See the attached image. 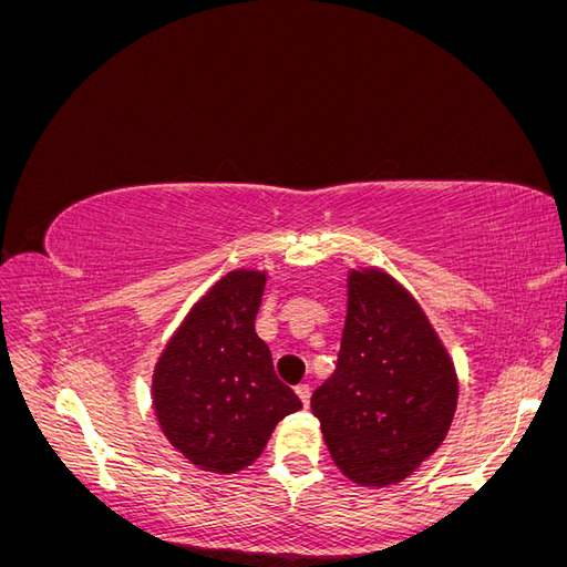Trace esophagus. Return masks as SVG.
<instances>
[{
	"label": "esophagus",
	"instance_id": "obj_1",
	"mask_svg": "<svg viewBox=\"0 0 567 567\" xmlns=\"http://www.w3.org/2000/svg\"><path fill=\"white\" fill-rule=\"evenodd\" d=\"M296 394L300 398L302 406H310V398H312V388H310V385H307V383L296 385Z\"/></svg>",
	"mask_w": 567,
	"mask_h": 567
}]
</instances>
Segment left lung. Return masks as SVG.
I'll use <instances>...</instances> for the list:
<instances>
[{
	"label": "left lung",
	"mask_w": 567,
	"mask_h": 567,
	"mask_svg": "<svg viewBox=\"0 0 567 567\" xmlns=\"http://www.w3.org/2000/svg\"><path fill=\"white\" fill-rule=\"evenodd\" d=\"M336 371L312 411L336 466L359 485H392L447 435L456 373L431 321L383 271L350 274Z\"/></svg>",
	"instance_id": "1"
}]
</instances>
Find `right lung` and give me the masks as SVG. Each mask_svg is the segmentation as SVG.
I'll return each instance as SVG.
<instances>
[{
    "label": "right lung",
    "instance_id": "add662e5",
    "mask_svg": "<svg viewBox=\"0 0 567 567\" xmlns=\"http://www.w3.org/2000/svg\"><path fill=\"white\" fill-rule=\"evenodd\" d=\"M262 288L260 271L238 269L219 279L169 340L153 375L163 433L205 471L250 466L274 425L302 406L255 333Z\"/></svg>",
    "mask_w": 567,
    "mask_h": 567
}]
</instances>
